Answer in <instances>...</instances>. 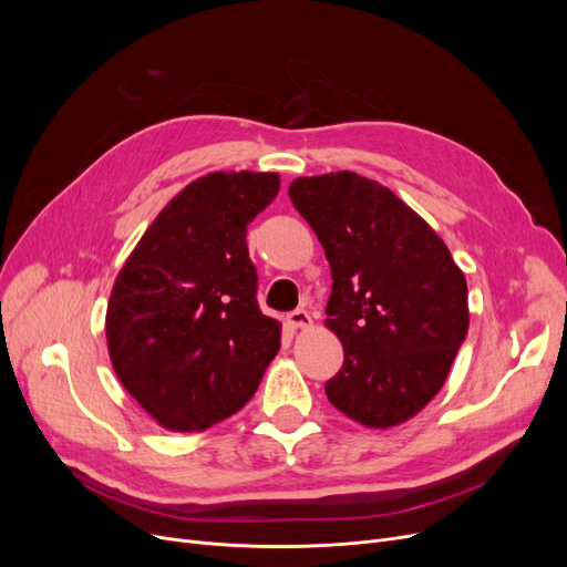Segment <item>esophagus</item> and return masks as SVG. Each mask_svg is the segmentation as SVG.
I'll use <instances>...</instances> for the list:
<instances>
[{
	"label": "esophagus",
	"instance_id": "1",
	"mask_svg": "<svg viewBox=\"0 0 567 567\" xmlns=\"http://www.w3.org/2000/svg\"><path fill=\"white\" fill-rule=\"evenodd\" d=\"M287 323L291 326V329H310V326H312V317H310L308 310L299 308V310H291V312L287 315Z\"/></svg>",
	"mask_w": 567,
	"mask_h": 567
}]
</instances>
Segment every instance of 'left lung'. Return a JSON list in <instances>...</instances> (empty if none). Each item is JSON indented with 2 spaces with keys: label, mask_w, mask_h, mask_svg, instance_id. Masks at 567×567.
I'll return each instance as SVG.
<instances>
[{
  "label": "left lung",
  "mask_w": 567,
  "mask_h": 567,
  "mask_svg": "<svg viewBox=\"0 0 567 567\" xmlns=\"http://www.w3.org/2000/svg\"><path fill=\"white\" fill-rule=\"evenodd\" d=\"M289 197L331 264L326 326L344 363L326 395L365 427H395L441 391L468 331L466 278L436 231L355 172L293 178Z\"/></svg>",
  "instance_id": "left-lung-1"
}]
</instances>
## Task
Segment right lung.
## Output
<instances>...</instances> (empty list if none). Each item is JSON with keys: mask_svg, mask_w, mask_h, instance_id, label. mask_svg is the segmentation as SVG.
<instances>
[{"mask_svg": "<svg viewBox=\"0 0 567 567\" xmlns=\"http://www.w3.org/2000/svg\"><path fill=\"white\" fill-rule=\"evenodd\" d=\"M276 172H212L178 193L118 271L105 315L124 389L172 432H202L241 409L280 349L257 306L246 231L276 199Z\"/></svg>", "mask_w": 567, "mask_h": 567, "instance_id": "right-lung-1", "label": "right lung"}]
</instances>
